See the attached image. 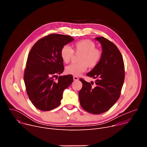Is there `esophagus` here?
I'll return each mask as SVG.
<instances>
[{
    "instance_id": "1",
    "label": "esophagus",
    "mask_w": 147,
    "mask_h": 147,
    "mask_svg": "<svg viewBox=\"0 0 147 147\" xmlns=\"http://www.w3.org/2000/svg\"><path fill=\"white\" fill-rule=\"evenodd\" d=\"M73 80H74V81H78V80H79V78H78V77H77V76H74V77H73Z\"/></svg>"
}]
</instances>
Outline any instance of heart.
I'll return each mask as SVG.
<instances>
[{
	"mask_svg": "<svg viewBox=\"0 0 147 147\" xmlns=\"http://www.w3.org/2000/svg\"><path fill=\"white\" fill-rule=\"evenodd\" d=\"M72 50L69 46L65 45L60 50V57L64 63H69L73 55V51L76 53H81L78 59V63L71 64L66 67L67 74L78 76L85 72L88 67H96L102 58L101 51L96 48V45L90 39H83L77 42L73 45Z\"/></svg>",
	"mask_w": 147,
	"mask_h": 147,
	"instance_id": "heart-1",
	"label": "heart"
}]
</instances>
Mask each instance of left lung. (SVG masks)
Segmentation results:
<instances>
[{
	"label": "left lung",
	"instance_id": "left-lung-1",
	"mask_svg": "<svg viewBox=\"0 0 147 147\" xmlns=\"http://www.w3.org/2000/svg\"><path fill=\"white\" fill-rule=\"evenodd\" d=\"M102 47V58L87 76L95 80V87L80 78L82 87L78 96L81 107L95 115L108 111L119 99L124 80L123 57L117 47L103 36L96 37Z\"/></svg>",
	"mask_w": 147,
	"mask_h": 147
}]
</instances>
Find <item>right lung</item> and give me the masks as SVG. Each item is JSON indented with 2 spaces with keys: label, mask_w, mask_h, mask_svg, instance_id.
Instances as JSON below:
<instances>
[{
  "label": "right lung",
  "mask_w": 147,
  "mask_h": 147,
  "mask_svg": "<svg viewBox=\"0 0 147 147\" xmlns=\"http://www.w3.org/2000/svg\"><path fill=\"white\" fill-rule=\"evenodd\" d=\"M68 35L52 34L38 40L28 56L24 80L27 95L34 105L42 111L60 105L63 94L73 81L71 75L54 77L64 70L61 48L73 41Z\"/></svg>",
  "instance_id": "1"
}]
</instances>
